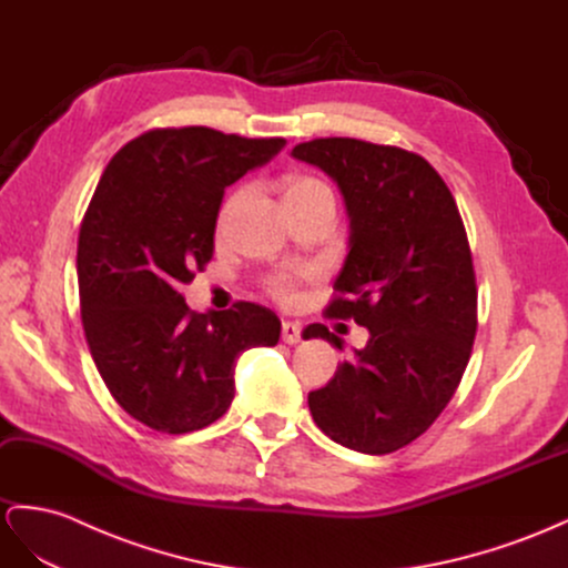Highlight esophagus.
<instances>
[{
	"mask_svg": "<svg viewBox=\"0 0 568 568\" xmlns=\"http://www.w3.org/2000/svg\"><path fill=\"white\" fill-rule=\"evenodd\" d=\"M281 337H283L285 344H297L302 339V325L292 323V321H283Z\"/></svg>",
	"mask_w": 568,
	"mask_h": 568,
	"instance_id": "1",
	"label": "esophagus"
}]
</instances>
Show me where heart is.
<instances>
[{"instance_id": "heart-1", "label": "heart", "mask_w": 568, "mask_h": 568, "mask_svg": "<svg viewBox=\"0 0 568 568\" xmlns=\"http://www.w3.org/2000/svg\"><path fill=\"white\" fill-rule=\"evenodd\" d=\"M281 193H283V205L287 203H295V200L300 197H306V195H314V193H331V189H327L323 181L314 179V176H302V174H290L281 181ZM233 207V200H229L224 212H222V219L229 216ZM268 290L276 295L278 300L283 302H290L295 300V278L292 276H285V273H278V276H273L268 281Z\"/></svg>"}]
</instances>
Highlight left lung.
<instances>
[{"label": "left lung", "mask_w": 568, "mask_h": 568, "mask_svg": "<svg viewBox=\"0 0 568 568\" xmlns=\"http://www.w3.org/2000/svg\"><path fill=\"white\" fill-rule=\"evenodd\" d=\"M292 158L331 176L349 214V254L327 316L368 327V344L308 394L314 423L368 455L425 434L463 379L477 335V281L465 224L432 164L396 145L314 139ZM342 339L314 323L304 339Z\"/></svg>", "instance_id": "obj_1"}]
</instances>
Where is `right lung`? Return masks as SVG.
Here are the masks:
<instances>
[{"label": "right lung", "instance_id": "obj_1", "mask_svg": "<svg viewBox=\"0 0 568 568\" xmlns=\"http://www.w3.org/2000/svg\"><path fill=\"white\" fill-rule=\"evenodd\" d=\"M283 145L181 126L145 132L108 162L80 229L82 325L108 392L145 427L212 425L233 400L237 356L278 344L271 308L237 302L195 314L181 285L212 260L226 186Z\"/></svg>", "mask_w": 568, "mask_h": 568}]
</instances>
